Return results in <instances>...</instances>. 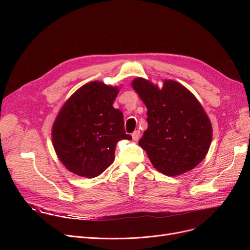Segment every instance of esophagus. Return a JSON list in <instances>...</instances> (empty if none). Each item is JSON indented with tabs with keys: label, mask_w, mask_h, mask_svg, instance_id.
I'll return each mask as SVG.
<instances>
[{
	"label": "esophagus",
	"mask_w": 250,
	"mask_h": 250,
	"mask_svg": "<svg viewBox=\"0 0 250 250\" xmlns=\"http://www.w3.org/2000/svg\"><path fill=\"white\" fill-rule=\"evenodd\" d=\"M140 136H141L140 129L135 130V132L132 134V137H133V140H134V141H138V140H139V138H140Z\"/></svg>",
	"instance_id": "esophagus-1"
}]
</instances>
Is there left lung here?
<instances>
[{
  "label": "left lung",
  "instance_id": "1",
  "mask_svg": "<svg viewBox=\"0 0 250 250\" xmlns=\"http://www.w3.org/2000/svg\"><path fill=\"white\" fill-rule=\"evenodd\" d=\"M132 86L148 109V128L139 145L152 165L168 176L183 174L199 165L213 137L211 121L200 101L173 80H164L160 88L138 77Z\"/></svg>",
  "mask_w": 250,
  "mask_h": 250
}]
</instances>
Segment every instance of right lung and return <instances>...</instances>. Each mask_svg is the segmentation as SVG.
Masks as SVG:
<instances>
[{"label":"right lung","instance_id":"add662e5","mask_svg":"<svg viewBox=\"0 0 250 250\" xmlns=\"http://www.w3.org/2000/svg\"><path fill=\"white\" fill-rule=\"evenodd\" d=\"M121 87L99 81L79 88L63 103L51 128L58 158L72 173L94 178L112 164L125 132L124 114L113 107Z\"/></svg>","mask_w":250,"mask_h":250}]
</instances>
